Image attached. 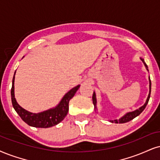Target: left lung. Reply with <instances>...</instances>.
I'll use <instances>...</instances> for the list:
<instances>
[{
  "instance_id": "obj_1",
  "label": "left lung",
  "mask_w": 160,
  "mask_h": 160,
  "mask_svg": "<svg viewBox=\"0 0 160 160\" xmlns=\"http://www.w3.org/2000/svg\"><path fill=\"white\" fill-rule=\"evenodd\" d=\"M142 59V58H141ZM142 62H144V60L143 59H142ZM144 64H145V67H146L147 70H148V66L146 65V64H145V62H144ZM150 81V92H149V95H148V97L147 98V101L146 102H145V104H144L143 106H142L141 108H139V109L138 110H134V111L133 112H130V113H128L127 114H125V116H122V118H120L119 119H116V120H110V122H115V123H125V122H130L131 120L133 119L134 118L137 117V116H139V114H140L144 110H145V107L147 106L148 103V101H149V98H150V96H151V79H149ZM92 103H93L94 104V107H95V108H96V93L95 92H93V94H92Z\"/></svg>"
}]
</instances>
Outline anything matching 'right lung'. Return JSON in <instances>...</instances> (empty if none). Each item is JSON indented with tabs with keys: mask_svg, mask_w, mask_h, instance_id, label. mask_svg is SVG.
<instances>
[{
	"mask_svg": "<svg viewBox=\"0 0 160 160\" xmlns=\"http://www.w3.org/2000/svg\"><path fill=\"white\" fill-rule=\"evenodd\" d=\"M15 75L13 76L12 86L11 89L12 103L14 109L23 122H26L29 126H32V127L47 128L56 125L57 124H58L59 122H61L64 119L69 110V102L71 98L73 97L75 93L79 88L80 85L76 86V88L70 90L68 93H66V95L63 97L62 100L56 108L39 113H32L21 108L15 100V94H14Z\"/></svg>",
	"mask_w": 160,
	"mask_h": 160,
	"instance_id": "obj_1",
	"label": "right lung"
}]
</instances>
